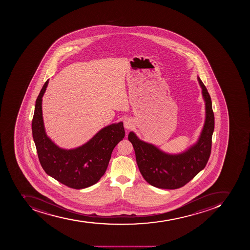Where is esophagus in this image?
Instances as JSON below:
<instances>
[{
	"instance_id": "obj_1",
	"label": "esophagus",
	"mask_w": 250,
	"mask_h": 250,
	"mask_svg": "<svg viewBox=\"0 0 250 250\" xmlns=\"http://www.w3.org/2000/svg\"><path fill=\"white\" fill-rule=\"evenodd\" d=\"M124 127L126 129H131L133 127V121L129 119V118L125 119V121L124 122Z\"/></svg>"
}]
</instances>
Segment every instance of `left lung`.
<instances>
[{
  "mask_svg": "<svg viewBox=\"0 0 250 250\" xmlns=\"http://www.w3.org/2000/svg\"><path fill=\"white\" fill-rule=\"evenodd\" d=\"M197 80L206 104V119L196 143L182 153L171 154L161 150L153 144L139 139L133 132L128 133V141L133 144L140 172L144 179L157 188H181L204 169L209 158L214 131V114L208 90L199 77Z\"/></svg>",
  "mask_w": 250,
  "mask_h": 250,
  "instance_id": "left-lung-1",
  "label": "left lung"
}]
</instances>
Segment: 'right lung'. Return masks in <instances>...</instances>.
Returning <instances> with one entry per match:
<instances>
[{"label":"right lung","mask_w":250,"mask_h":250,"mask_svg":"<svg viewBox=\"0 0 250 250\" xmlns=\"http://www.w3.org/2000/svg\"><path fill=\"white\" fill-rule=\"evenodd\" d=\"M48 84L49 80L37 98L32 121L33 141L41 165L47 174L69 188H88L104 174L113 148L124 138L123 122L105 126L78 148H61L47 136L42 117V97Z\"/></svg>","instance_id":"add662e5"}]
</instances>
